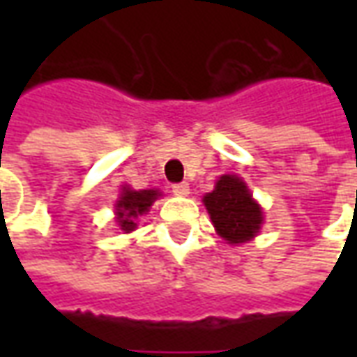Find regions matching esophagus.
<instances>
[{"label": "esophagus", "instance_id": "1", "mask_svg": "<svg viewBox=\"0 0 357 357\" xmlns=\"http://www.w3.org/2000/svg\"><path fill=\"white\" fill-rule=\"evenodd\" d=\"M172 193L176 197H187L189 195V185L187 183H176V185H172Z\"/></svg>", "mask_w": 357, "mask_h": 357}]
</instances>
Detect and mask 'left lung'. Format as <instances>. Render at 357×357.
<instances>
[{
  "instance_id": "8db88e82",
  "label": "left lung",
  "mask_w": 357,
  "mask_h": 357,
  "mask_svg": "<svg viewBox=\"0 0 357 357\" xmlns=\"http://www.w3.org/2000/svg\"><path fill=\"white\" fill-rule=\"evenodd\" d=\"M202 201L216 231L227 243H245L260 231L262 210L252 201L245 181L237 176H222L216 189Z\"/></svg>"
}]
</instances>
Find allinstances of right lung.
<instances>
[{
    "instance_id": "1",
    "label": "right lung",
    "mask_w": 357,
    "mask_h": 357,
    "mask_svg": "<svg viewBox=\"0 0 357 357\" xmlns=\"http://www.w3.org/2000/svg\"><path fill=\"white\" fill-rule=\"evenodd\" d=\"M158 197V191L153 189H145V191H132V189H124L120 201L116 202V214L120 229H124L126 233H130L135 229V220L145 214L149 206L155 202Z\"/></svg>"
}]
</instances>
